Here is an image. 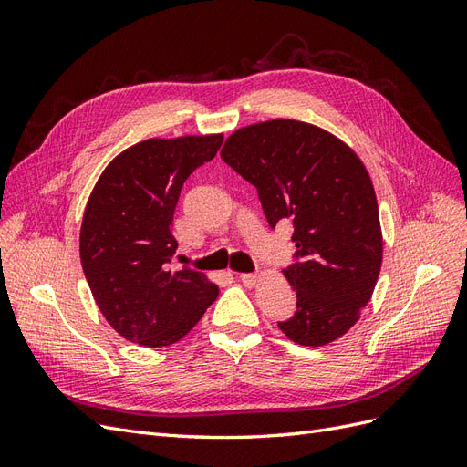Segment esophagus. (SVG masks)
<instances>
[{"label":"esophagus","mask_w":467,"mask_h":467,"mask_svg":"<svg viewBox=\"0 0 467 467\" xmlns=\"http://www.w3.org/2000/svg\"><path fill=\"white\" fill-rule=\"evenodd\" d=\"M257 278H259V276H257L255 273H242V275H239V280H242L245 286H255Z\"/></svg>","instance_id":"34e87169"}]
</instances>
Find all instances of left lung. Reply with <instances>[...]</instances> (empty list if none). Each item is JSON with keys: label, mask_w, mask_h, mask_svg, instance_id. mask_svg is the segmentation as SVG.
I'll return each instance as SVG.
<instances>
[{"label": "left lung", "mask_w": 467, "mask_h": 467, "mask_svg": "<svg viewBox=\"0 0 467 467\" xmlns=\"http://www.w3.org/2000/svg\"><path fill=\"white\" fill-rule=\"evenodd\" d=\"M257 189L271 228L294 225V263L282 268L296 312L278 321L290 341L321 347L343 337L370 302L381 266L376 192L358 155L314 124L275 119L235 130L220 151Z\"/></svg>", "instance_id": "left-lung-1"}]
</instances>
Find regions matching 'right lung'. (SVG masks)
I'll return each instance as SVG.
<instances>
[{
  "label": "right lung",
  "mask_w": 467,
  "mask_h": 467,
  "mask_svg": "<svg viewBox=\"0 0 467 467\" xmlns=\"http://www.w3.org/2000/svg\"><path fill=\"white\" fill-rule=\"evenodd\" d=\"M222 140L150 138L119 153L97 181L79 232L81 266L99 309L126 341L173 345L218 298L204 273L169 265L182 182L214 158Z\"/></svg>",
  "instance_id": "obj_1"
}]
</instances>
